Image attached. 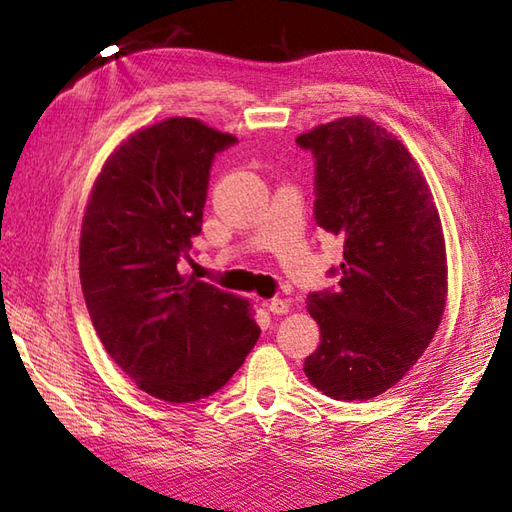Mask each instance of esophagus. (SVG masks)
Masks as SVG:
<instances>
[{"label":"esophagus","mask_w":512,"mask_h":512,"mask_svg":"<svg viewBox=\"0 0 512 512\" xmlns=\"http://www.w3.org/2000/svg\"><path fill=\"white\" fill-rule=\"evenodd\" d=\"M266 308L273 312V314H286L290 306H288V301H284V299H270L266 303Z\"/></svg>","instance_id":"esophagus-1"}]
</instances>
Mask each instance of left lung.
I'll return each mask as SVG.
<instances>
[{
  "instance_id": "obj_1",
  "label": "left lung",
  "mask_w": 512,
  "mask_h": 512,
  "mask_svg": "<svg viewBox=\"0 0 512 512\" xmlns=\"http://www.w3.org/2000/svg\"><path fill=\"white\" fill-rule=\"evenodd\" d=\"M314 156V220L343 239L339 288L308 295L321 343L303 372L334 400L394 387L427 350L447 303V253L429 184L405 145L365 116L297 138Z\"/></svg>"
}]
</instances>
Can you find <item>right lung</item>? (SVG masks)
<instances>
[{
    "label": "right lung",
    "mask_w": 512,
    "mask_h": 512,
    "mask_svg": "<svg viewBox=\"0 0 512 512\" xmlns=\"http://www.w3.org/2000/svg\"><path fill=\"white\" fill-rule=\"evenodd\" d=\"M237 143L195 118L138 129L105 162L83 217L81 288L112 361L167 402L222 389L259 339L248 301L180 273L215 154Z\"/></svg>",
    "instance_id": "obj_1"
}]
</instances>
